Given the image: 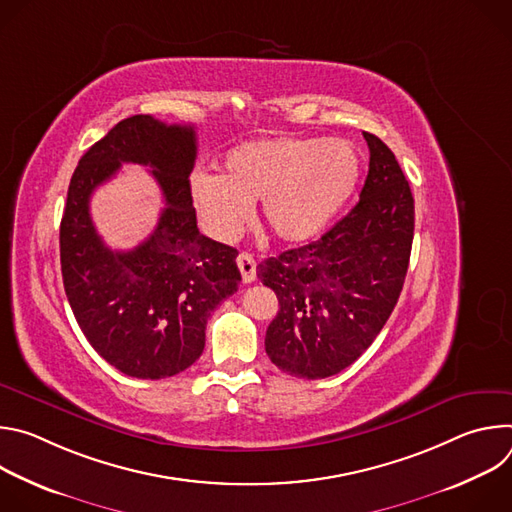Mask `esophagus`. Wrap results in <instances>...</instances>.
<instances>
[{
	"mask_svg": "<svg viewBox=\"0 0 512 512\" xmlns=\"http://www.w3.org/2000/svg\"><path fill=\"white\" fill-rule=\"evenodd\" d=\"M237 267L241 271V277H243V283H251L257 279V263L253 259V255L249 253H241L237 257Z\"/></svg>",
	"mask_w": 512,
	"mask_h": 512,
	"instance_id": "esophagus-1",
	"label": "esophagus"
}]
</instances>
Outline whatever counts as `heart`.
I'll use <instances>...</instances> for the list:
<instances>
[{"label": "heart", "mask_w": 512, "mask_h": 512, "mask_svg": "<svg viewBox=\"0 0 512 512\" xmlns=\"http://www.w3.org/2000/svg\"><path fill=\"white\" fill-rule=\"evenodd\" d=\"M362 162L346 139L271 137L233 148L221 176L196 172L190 194L206 233L233 241L261 200L265 227L283 243L322 233L358 186Z\"/></svg>", "instance_id": "heart-1"}]
</instances>
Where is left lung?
Instances as JSON below:
<instances>
[{
    "instance_id": "obj_1",
    "label": "left lung",
    "mask_w": 512,
    "mask_h": 512,
    "mask_svg": "<svg viewBox=\"0 0 512 512\" xmlns=\"http://www.w3.org/2000/svg\"><path fill=\"white\" fill-rule=\"evenodd\" d=\"M358 204L322 239L257 267L279 312L265 334L275 367L326 379L367 350L389 320L409 267L415 206L395 154L373 133Z\"/></svg>"
}]
</instances>
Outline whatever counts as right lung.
I'll return each mask as SVG.
<instances>
[{"label":"right lung","mask_w":512,"mask_h":512,"mask_svg":"<svg viewBox=\"0 0 512 512\" xmlns=\"http://www.w3.org/2000/svg\"><path fill=\"white\" fill-rule=\"evenodd\" d=\"M194 160L192 125L133 115L91 145L70 178L60 221L66 298L91 346L135 379L174 377L194 364L210 312L241 281L237 249L196 227ZM121 163L150 165L165 196L157 231L131 252H111L88 212L94 188Z\"/></svg>","instance_id":"obj_1"}]
</instances>
